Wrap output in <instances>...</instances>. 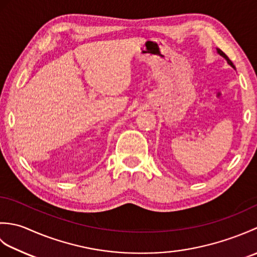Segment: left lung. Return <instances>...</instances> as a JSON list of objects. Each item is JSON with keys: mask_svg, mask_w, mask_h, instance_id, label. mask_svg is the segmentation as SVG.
<instances>
[{"mask_svg": "<svg viewBox=\"0 0 257 257\" xmlns=\"http://www.w3.org/2000/svg\"><path fill=\"white\" fill-rule=\"evenodd\" d=\"M217 53H219L220 54V55L222 56V57H224L225 59H226V62H227V64L228 65H230V66H232L233 68H235V66H234V65H233V63L230 61V58H228L226 55H225V54L224 53H223L221 50H220V48H217Z\"/></svg>", "mask_w": 257, "mask_h": 257, "instance_id": "left-lung-1", "label": "left lung"}]
</instances>
